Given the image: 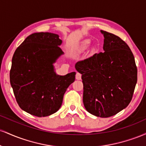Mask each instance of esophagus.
<instances>
[{"label": "esophagus", "mask_w": 146, "mask_h": 146, "mask_svg": "<svg viewBox=\"0 0 146 146\" xmlns=\"http://www.w3.org/2000/svg\"><path fill=\"white\" fill-rule=\"evenodd\" d=\"M75 78H76V80H80L82 79V75L80 73H77L76 75H75Z\"/></svg>", "instance_id": "esophagus-1"}]
</instances>
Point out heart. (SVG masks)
I'll return each instance as SVG.
<instances>
[{
    "label": "heart",
    "mask_w": 146,
    "mask_h": 146,
    "mask_svg": "<svg viewBox=\"0 0 146 146\" xmlns=\"http://www.w3.org/2000/svg\"><path fill=\"white\" fill-rule=\"evenodd\" d=\"M90 44V41L88 40H86L83 41L78 46H77L76 48H75L73 50V53L74 54H78V53H80L81 52H82L84 50H85L86 48L88 47V45Z\"/></svg>",
    "instance_id": "1"
}]
</instances>
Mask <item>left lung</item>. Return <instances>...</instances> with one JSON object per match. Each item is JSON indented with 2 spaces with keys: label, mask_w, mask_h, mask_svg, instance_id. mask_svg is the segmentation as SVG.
<instances>
[{
  "label": "left lung",
  "mask_w": 146,
  "mask_h": 146,
  "mask_svg": "<svg viewBox=\"0 0 146 146\" xmlns=\"http://www.w3.org/2000/svg\"><path fill=\"white\" fill-rule=\"evenodd\" d=\"M103 52L75 64L82 74L83 103L88 113L109 117L128 106L137 82L135 58L119 37L101 30Z\"/></svg>",
  "instance_id": "left-lung-1"
}]
</instances>
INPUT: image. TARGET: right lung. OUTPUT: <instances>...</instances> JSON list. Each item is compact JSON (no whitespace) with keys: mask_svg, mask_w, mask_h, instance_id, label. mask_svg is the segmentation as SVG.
Returning a JSON list of instances; mask_svg holds the SVG:
<instances>
[{"mask_svg":"<svg viewBox=\"0 0 146 146\" xmlns=\"http://www.w3.org/2000/svg\"><path fill=\"white\" fill-rule=\"evenodd\" d=\"M62 40L56 33H34L14 52L10 71V83L22 110L36 117L56 113L64 94L75 81V72L59 75L53 64L64 52Z\"/></svg>","mask_w":146,"mask_h":146,"instance_id":"right-lung-1","label":"right lung"}]
</instances>
